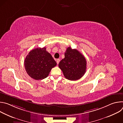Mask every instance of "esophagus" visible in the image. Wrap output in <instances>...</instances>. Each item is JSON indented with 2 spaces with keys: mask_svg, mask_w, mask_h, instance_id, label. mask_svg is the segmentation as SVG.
I'll return each mask as SVG.
<instances>
[{
  "mask_svg": "<svg viewBox=\"0 0 123 123\" xmlns=\"http://www.w3.org/2000/svg\"><path fill=\"white\" fill-rule=\"evenodd\" d=\"M59 62H60V59H57V60H56V63H57V64H59Z\"/></svg>",
  "mask_w": 123,
  "mask_h": 123,
  "instance_id": "1",
  "label": "esophagus"
}]
</instances>
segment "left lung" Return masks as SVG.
I'll use <instances>...</instances> for the list:
<instances>
[{
    "instance_id": "1",
    "label": "left lung",
    "mask_w": 123,
    "mask_h": 123,
    "mask_svg": "<svg viewBox=\"0 0 123 123\" xmlns=\"http://www.w3.org/2000/svg\"><path fill=\"white\" fill-rule=\"evenodd\" d=\"M58 66L66 79L75 81L80 79L85 74L86 61L78 50L69 47L65 52V58L60 61Z\"/></svg>"
}]
</instances>
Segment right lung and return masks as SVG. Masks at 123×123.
Instances as JSON below:
<instances>
[{
    "label": "right lung",
    "mask_w": 123,
    "mask_h": 123,
    "mask_svg": "<svg viewBox=\"0 0 123 123\" xmlns=\"http://www.w3.org/2000/svg\"><path fill=\"white\" fill-rule=\"evenodd\" d=\"M57 63L46 48H38L29 52L24 61V66L28 74L38 80L46 78L52 68Z\"/></svg>",
    "instance_id": "add662e5"
}]
</instances>
